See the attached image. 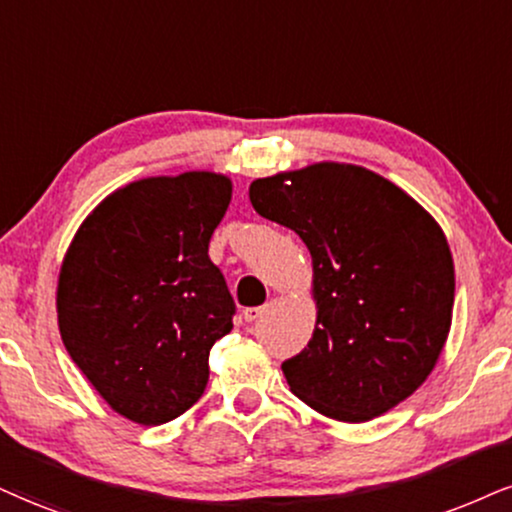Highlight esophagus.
Returning <instances> with one entry per match:
<instances>
[{
    "instance_id": "1",
    "label": "esophagus",
    "mask_w": 512,
    "mask_h": 512,
    "mask_svg": "<svg viewBox=\"0 0 512 512\" xmlns=\"http://www.w3.org/2000/svg\"><path fill=\"white\" fill-rule=\"evenodd\" d=\"M261 313H263L261 306H251V308H244L242 315H244L246 323H254V320L261 318Z\"/></svg>"
}]
</instances>
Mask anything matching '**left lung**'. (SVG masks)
<instances>
[{
	"label": "left lung",
	"mask_w": 512,
	"mask_h": 512,
	"mask_svg": "<svg viewBox=\"0 0 512 512\" xmlns=\"http://www.w3.org/2000/svg\"><path fill=\"white\" fill-rule=\"evenodd\" d=\"M249 199L313 258L318 320L306 349L282 363L289 389L342 422L408 399L451 330L456 275L437 220L382 175L334 161L258 178Z\"/></svg>",
	"instance_id": "8db88e82"
}]
</instances>
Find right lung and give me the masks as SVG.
Returning <instances> with one entry per match:
<instances>
[{"label":"right lung","mask_w":512,"mask_h":512,"mask_svg":"<svg viewBox=\"0 0 512 512\" xmlns=\"http://www.w3.org/2000/svg\"><path fill=\"white\" fill-rule=\"evenodd\" d=\"M232 199L220 173L130 182L82 220L63 256V346L123 418L154 427L192 408L235 301L208 258Z\"/></svg>","instance_id":"obj_1"}]
</instances>
